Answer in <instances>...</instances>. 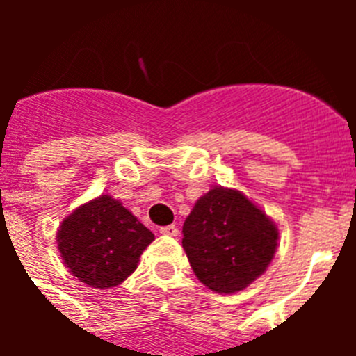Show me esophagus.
<instances>
[{"label": "esophagus", "instance_id": "1", "mask_svg": "<svg viewBox=\"0 0 356 356\" xmlns=\"http://www.w3.org/2000/svg\"><path fill=\"white\" fill-rule=\"evenodd\" d=\"M160 234L169 235V237H176V235H178V226H176V225L162 226V228H160Z\"/></svg>", "mask_w": 356, "mask_h": 356}]
</instances>
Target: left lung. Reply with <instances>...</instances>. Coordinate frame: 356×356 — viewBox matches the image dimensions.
<instances>
[{
    "instance_id": "obj_1",
    "label": "left lung",
    "mask_w": 356,
    "mask_h": 356,
    "mask_svg": "<svg viewBox=\"0 0 356 356\" xmlns=\"http://www.w3.org/2000/svg\"><path fill=\"white\" fill-rule=\"evenodd\" d=\"M184 250L201 284L219 294L246 289L275 257L278 228L238 191L213 187L184 222Z\"/></svg>"
}]
</instances>
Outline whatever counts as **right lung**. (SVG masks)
Instances as JSON below:
<instances>
[{
  "instance_id": "add662e5",
  "label": "right lung",
  "mask_w": 356,
  "mask_h": 356,
  "mask_svg": "<svg viewBox=\"0 0 356 356\" xmlns=\"http://www.w3.org/2000/svg\"><path fill=\"white\" fill-rule=\"evenodd\" d=\"M153 238L155 235L130 210L106 194L78 207L56 234L71 275L94 289L124 282Z\"/></svg>"
}]
</instances>
